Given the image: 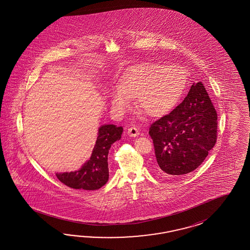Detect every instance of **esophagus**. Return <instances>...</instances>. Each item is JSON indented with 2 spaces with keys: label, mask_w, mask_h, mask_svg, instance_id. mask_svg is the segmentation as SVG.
<instances>
[{
  "label": "esophagus",
  "mask_w": 250,
  "mask_h": 250,
  "mask_svg": "<svg viewBox=\"0 0 250 250\" xmlns=\"http://www.w3.org/2000/svg\"><path fill=\"white\" fill-rule=\"evenodd\" d=\"M127 134H128V136H132V137H136V136H139V130L135 126H132L127 129Z\"/></svg>",
  "instance_id": "esophagus-1"
}]
</instances>
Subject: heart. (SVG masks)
I'll list each match as a JSON object with an SVG mask.
<instances>
[{
    "label": "heart",
    "instance_id": "1",
    "mask_svg": "<svg viewBox=\"0 0 250 250\" xmlns=\"http://www.w3.org/2000/svg\"><path fill=\"white\" fill-rule=\"evenodd\" d=\"M188 78L179 66L144 63L125 70L118 86L111 93L114 111L125 113L136 98L138 110L150 116L161 117L168 114L182 96Z\"/></svg>",
    "mask_w": 250,
    "mask_h": 250
}]
</instances>
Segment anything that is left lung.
<instances>
[{
  "label": "left lung",
  "mask_w": 250,
  "mask_h": 250,
  "mask_svg": "<svg viewBox=\"0 0 250 250\" xmlns=\"http://www.w3.org/2000/svg\"><path fill=\"white\" fill-rule=\"evenodd\" d=\"M148 134L161 173L180 176L196 169L217 136V114L204 84H192L182 104L153 123Z\"/></svg>",
  "instance_id": "8db88e82"
}]
</instances>
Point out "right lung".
I'll list each match as a JSON object with an SVG mask.
<instances>
[{
    "instance_id": "right-lung-1",
    "label": "right lung",
    "mask_w": 250,
    "mask_h": 250,
    "mask_svg": "<svg viewBox=\"0 0 250 250\" xmlns=\"http://www.w3.org/2000/svg\"><path fill=\"white\" fill-rule=\"evenodd\" d=\"M122 133V126L101 125L91 158L78 170L56 173L57 178L72 189L94 190L103 187L109 179L108 153L112 145L120 140Z\"/></svg>"
}]
</instances>
